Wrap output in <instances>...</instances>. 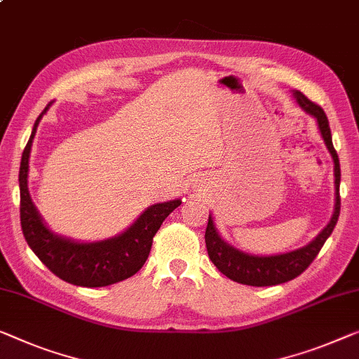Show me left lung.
Segmentation results:
<instances>
[{
	"mask_svg": "<svg viewBox=\"0 0 359 359\" xmlns=\"http://www.w3.org/2000/svg\"><path fill=\"white\" fill-rule=\"evenodd\" d=\"M293 96L297 98V103L302 106L308 114L316 117L318 127L320 132V137L327 147L330 156L334 159V177H335V206L334 214L330 217V222L325 226L323 231L313 242H309L306 247L298 248L295 251H288L283 255H274V256H256L243 253L237 248H233L232 245L224 242L219 235L216 226H214L212 216L210 214L208 219V227L205 233V242L206 250L210 255V259L222 272L224 276H227L229 279L243 285H253V287H269L277 285V283L288 282L295 279L303 271L308 269V266L313 263L316 258L320 248L324 247L325 240L330 237L337 221L340 216V163L339 156L332 143V133H330L329 121L325 112L320 106L313 103L311 100H308L302 92L295 90Z\"/></svg>",
	"mask_w": 359,
	"mask_h": 359,
	"instance_id": "left-lung-1",
	"label": "left lung"
}]
</instances>
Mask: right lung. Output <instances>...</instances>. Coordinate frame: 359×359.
Listing matches in <instances>:
<instances>
[{
	"mask_svg": "<svg viewBox=\"0 0 359 359\" xmlns=\"http://www.w3.org/2000/svg\"><path fill=\"white\" fill-rule=\"evenodd\" d=\"M50 106L51 103L36 117L20 161V226L25 242L53 274L74 285L106 287L126 280L137 274L145 264L153 245V237L159 231L164 219L180 206L182 201L172 200L149 206L127 231L101 242H76L51 232L36 211L27 187L32 142L40 119Z\"/></svg>",
	"mask_w": 359,
	"mask_h": 359,
	"instance_id": "1",
	"label": "right lung"
}]
</instances>
